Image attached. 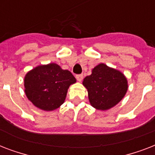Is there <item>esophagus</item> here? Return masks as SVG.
Instances as JSON below:
<instances>
[{"label":"esophagus","mask_w":155,"mask_h":155,"mask_svg":"<svg viewBox=\"0 0 155 155\" xmlns=\"http://www.w3.org/2000/svg\"><path fill=\"white\" fill-rule=\"evenodd\" d=\"M76 80H78V81H80V82H81L83 80V78H84V75H82V74H80V75H76Z\"/></svg>","instance_id":"34e87169"}]
</instances>
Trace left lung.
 <instances>
[{"label": "left lung", "mask_w": 155, "mask_h": 155, "mask_svg": "<svg viewBox=\"0 0 155 155\" xmlns=\"http://www.w3.org/2000/svg\"><path fill=\"white\" fill-rule=\"evenodd\" d=\"M91 105L98 110L113 108L125 97L128 90L127 79L120 71L100 63L92 74L84 79Z\"/></svg>", "instance_id": "left-lung-1"}]
</instances>
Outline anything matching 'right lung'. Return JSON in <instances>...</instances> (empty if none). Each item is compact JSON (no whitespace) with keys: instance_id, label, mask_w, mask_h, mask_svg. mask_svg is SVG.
<instances>
[{"instance_id":"right-lung-1","label":"right lung","mask_w":155,"mask_h":155,"mask_svg":"<svg viewBox=\"0 0 155 155\" xmlns=\"http://www.w3.org/2000/svg\"><path fill=\"white\" fill-rule=\"evenodd\" d=\"M76 82L74 75L56 63L38 66L25 75V93L37 108L53 111L62 105L71 84Z\"/></svg>"}]
</instances>
